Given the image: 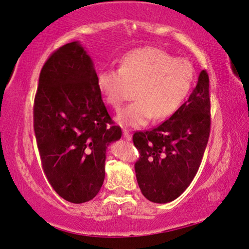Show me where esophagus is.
I'll return each instance as SVG.
<instances>
[{
    "instance_id": "obj_1",
    "label": "esophagus",
    "mask_w": 249,
    "mask_h": 249,
    "mask_svg": "<svg viewBox=\"0 0 249 249\" xmlns=\"http://www.w3.org/2000/svg\"><path fill=\"white\" fill-rule=\"evenodd\" d=\"M123 136L126 141H132V135H131V133H129L128 129H126V128L123 129Z\"/></svg>"
}]
</instances>
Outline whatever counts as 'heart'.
I'll list each match as a JSON object with an SVG mask.
<instances>
[{
    "label": "heart",
    "mask_w": 249,
    "mask_h": 249,
    "mask_svg": "<svg viewBox=\"0 0 249 249\" xmlns=\"http://www.w3.org/2000/svg\"><path fill=\"white\" fill-rule=\"evenodd\" d=\"M194 68L187 60L174 58L156 47H142L127 53L118 69H103L97 88L106 103L118 108L128 85H135V101L116 115L123 126L142 127L152 118L163 120L174 114L188 95L194 82Z\"/></svg>",
    "instance_id": "heart-1"
}]
</instances>
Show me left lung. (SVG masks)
<instances>
[{
  "mask_svg": "<svg viewBox=\"0 0 249 249\" xmlns=\"http://www.w3.org/2000/svg\"><path fill=\"white\" fill-rule=\"evenodd\" d=\"M210 131V78L202 71L188 100L167 121L133 135L141 154L135 173L142 194L159 204L180 196L198 171Z\"/></svg>",
  "mask_w": 249,
  "mask_h": 249,
  "instance_id": "obj_1",
  "label": "left lung"
}]
</instances>
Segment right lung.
<instances>
[{
	"mask_svg": "<svg viewBox=\"0 0 249 249\" xmlns=\"http://www.w3.org/2000/svg\"><path fill=\"white\" fill-rule=\"evenodd\" d=\"M34 132L51 186L70 203L97 195L105 178L107 146L122 136L113 125L94 63L80 42L63 45L39 74Z\"/></svg>",
	"mask_w": 249,
	"mask_h": 249,
	"instance_id": "1",
	"label": "right lung"
}]
</instances>
